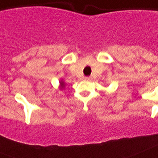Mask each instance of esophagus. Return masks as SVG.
Listing matches in <instances>:
<instances>
[{"label": "esophagus", "instance_id": "34e87169", "mask_svg": "<svg viewBox=\"0 0 158 158\" xmlns=\"http://www.w3.org/2000/svg\"><path fill=\"white\" fill-rule=\"evenodd\" d=\"M84 79H85V80H88V81H90V80H92V77H85Z\"/></svg>", "mask_w": 158, "mask_h": 158}]
</instances>
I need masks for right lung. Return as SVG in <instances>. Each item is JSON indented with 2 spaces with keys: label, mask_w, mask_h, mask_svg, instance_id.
<instances>
[{
  "label": "right lung",
  "mask_w": 158,
  "mask_h": 158,
  "mask_svg": "<svg viewBox=\"0 0 158 158\" xmlns=\"http://www.w3.org/2000/svg\"><path fill=\"white\" fill-rule=\"evenodd\" d=\"M59 83H60V84H59V88H60V90H62L66 87V83L63 81V79H61Z\"/></svg>",
  "instance_id": "1"
}]
</instances>
